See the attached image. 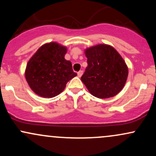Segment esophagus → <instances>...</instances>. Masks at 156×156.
<instances>
[{"instance_id": "34e87169", "label": "esophagus", "mask_w": 156, "mask_h": 156, "mask_svg": "<svg viewBox=\"0 0 156 156\" xmlns=\"http://www.w3.org/2000/svg\"><path fill=\"white\" fill-rule=\"evenodd\" d=\"M82 75H83V70H80L79 72H78V76L79 77H81Z\"/></svg>"}]
</instances>
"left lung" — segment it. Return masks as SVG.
I'll return each mask as SVG.
<instances>
[{
	"label": "left lung",
	"mask_w": 156,
	"mask_h": 156,
	"mask_svg": "<svg viewBox=\"0 0 156 156\" xmlns=\"http://www.w3.org/2000/svg\"><path fill=\"white\" fill-rule=\"evenodd\" d=\"M87 66L80 79L89 92L105 99L117 94L124 87L128 69L119 53L108 44H98L85 50Z\"/></svg>",
	"instance_id": "8db88e82"
}]
</instances>
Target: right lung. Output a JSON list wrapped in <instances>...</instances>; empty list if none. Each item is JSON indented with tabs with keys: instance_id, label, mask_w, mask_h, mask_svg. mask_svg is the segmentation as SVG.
<instances>
[{
	"instance_id": "right-lung-1",
	"label": "right lung",
	"mask_w": 156,
	"mask_h": 156,
	"mask_svg": "<svg viewBox=\"0 0 156 156\" xmlns=\"http://www.w3.org/2000/svg\"><path fill=\"white\" fill-rule=\"evenodd\" d=\"M67 48L56 42L44 44L27 64L25 76L30 88L42 98H53L77 76L72 63L64 58Z\"/></svg>"
}]
</instances>
